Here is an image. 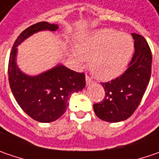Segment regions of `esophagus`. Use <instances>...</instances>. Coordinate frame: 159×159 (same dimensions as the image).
I'll return each instance as SVG.
<instances>
[{"label":"esophagus","instance_id":"obj_1","mask_svg":"<svg viewBox=\"0 0 159 159\" xmlns=\"http://www.w3.org/2000/svg\"><path fill=\"white\" fill-rule=\"evenodd\" d=\"M85 81H86V85L87 86H89V85H91L93 83V81L89 76H87L86 75V77H85Z\"/></svg>","mask_w":159,"mask_h":159}]
</instances>
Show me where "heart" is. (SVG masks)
<instances>
[{
	"instance_id": "b5f03b06",
	"label": "heart",
	"mask_w": 159,
	"mask_h": 159,
	"mask_svg": "<svg viewBox=\"0 0 159 159\" xmlns=\"http://www.w3.org/2000/svg\"><path fill=\"white\" fill-rule=\"evenodd\" d=\"M134 49V40L130 34L112 28H101L79 36L71 57L78 65L90 59L93 75L99 79L108 81L118 77L125 70Z\"/></svg>"
}]
</instances>
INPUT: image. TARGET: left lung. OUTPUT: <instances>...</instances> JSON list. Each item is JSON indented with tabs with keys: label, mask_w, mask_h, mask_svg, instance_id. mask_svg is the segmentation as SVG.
<instances>
[{
	"label": "left lung",
	"mask_w": 159,
	"mask_h": 159,
	"mask_svg": "<svg viewBox=\"0 0 159 159\" xmlns=\"http://www.w3.org/2000/svg\"><path fill=\"white\" fill-rule=\"evenodd\" d=\"M135 52L127 70L116 79L101 84L106 96L93 105L96 116L103 121L116 123L127 119L138 107L151 75L152 55L145 38L132 34Z\"/></svg>",
	"instance_id": "8db88e82"
}]
</instances>
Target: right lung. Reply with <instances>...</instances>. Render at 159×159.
I'll return each mask as SVG.
<instances>
[{
	"mask_svg": "<svg viewBox=\"0 0 159 159\" xmlns=\"http://www.w3.org/2000/svg\"><path fill=\"white\" fill-rule=\"evenodd\" d=\"M59 25L39 22L22 32L12 47L9 60V82L17 104L33 119L41 123L57 120L66 112L74 93L85 87V75L73 71L63 64L31 75L17 66V47L33 34L42 31L55 33Z\"/></svg>",
	"mask_w": 159,
	"mask_h": 159,
	"instance_id": "add662e5",
	"label": "right lung"
}]
</instances>
